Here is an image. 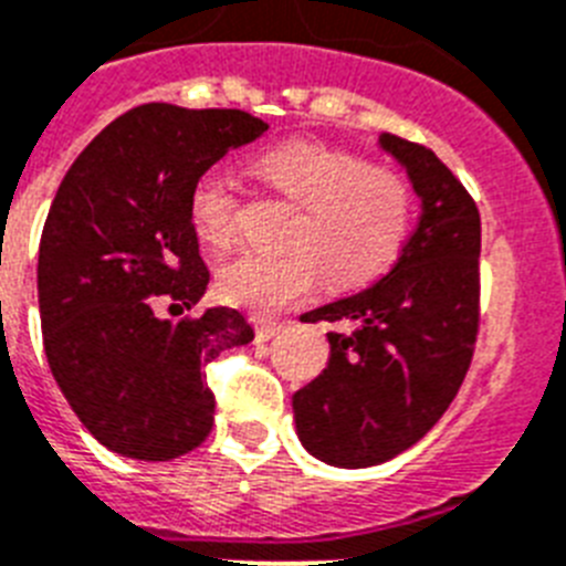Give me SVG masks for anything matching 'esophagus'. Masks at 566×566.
I'll list each match as a JSON object with an SVG mask.
<instances>
[{
  "instance_id": "34e87169",
  "label": "esophagus",
  "mask_w": 566,
  "mask_h": 566,
  "mask_svg": "<svg viewBox=\"0 0 566 566\" xmlns=\"http://www.w3.org/2000/svg\"><path fill=\"white\" fill-rule=\"evenodd\" d=\"M280 329H283V323L280 321H265V317H258V321H254V335H258V340H272Z\"/></svg>"
}]
</instances>
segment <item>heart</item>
<instances>
[{
  "label": "heart",
  "mask_w": 566,
  "mask_h": 566,
  "mask_svg": "<svg viewBox=\"0 0 566 566\" xmlns=\"http://www.w3.org/2000/svg\"><path fill=\"white\" fill-rule=\"evenodd\" d=\"M258 174L297 202L286 231L292 249L243 251L220 269L217 289L251 312H277L317 286L323 269L335 286H357L386 272L412 229L415 191L407 174L371 166L355 151L294 139L258 157ZM197 237L211 249L237 240V186L206 171L188 202Z\"/></svg>",
  "instance_id": "b5f03b06"
}]
</instances>
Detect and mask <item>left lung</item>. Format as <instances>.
<instances>
[{"instance_id":"obj_1","label":"left lung","mask_w":566,"mask_h":566,"mask_svg":"<svg viewBox=\"0 0 566 566\" xmlns=\"http://www.w3.org/2000/svg\"><path fill=\"white\" fill-rule=\"evenodd\" d=\"M380 148L407 168L421 220L395 269L364 292L308 312L329 332V366L292 398L303 447L335 467H375L441 421L475 352L481 214L455 174L395 134Z\"/></svg>"}]
</instances>
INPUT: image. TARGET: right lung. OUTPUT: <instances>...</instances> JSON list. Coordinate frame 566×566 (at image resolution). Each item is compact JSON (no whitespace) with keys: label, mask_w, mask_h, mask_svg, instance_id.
<instances>
[{"label":"right lung","mask_w":566,"mask_h":566,"mask_svg":"<svg viewBox=\"0 0 566 566\" xmlns=\"http://www.w3.org/2000/svg\"><path fill=\"white\" fill-rule=\"evenodd\" d=\"M263 132L245 111L148 103L105 125L60 182L36 265L42 340L62 395L111 452L171 461L209 438L202 369L254 332L237 308L171 323L154 303L182 312L206 294L191 191Z\"/></svg>","instance_id":"obj_1"}]
</instances>
